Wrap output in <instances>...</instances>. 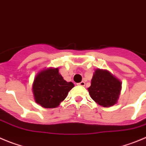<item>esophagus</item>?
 Returning <instances> with one entry per match:
<instances>
[{
	"label": "esophagus",
	"instance_id": "1",
	"mask_svg": "<svg viewBox=\"0 0 146 146\" xmlns=\"http://www.w3.org/2000/svg\"><path fill=\"white\" fill-rule=\"evenodd\" d=\"M78 84L79 85H80V86H84L85 85V82H83V81H82L81 82H80V83H78Z\"/></svg>",
	"mask_w": 146,
	"mask_h": 146
}]
</instances>
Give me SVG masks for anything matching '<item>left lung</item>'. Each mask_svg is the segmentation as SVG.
I'll use <instances>...</instances> for the list:
<instances>
[{"label": "left lung", "instance_id": "obj_1", "mask_svg": "<svg viewBox=\"0 0 146 146\" xmlns=\"http://www.w3.org/2000/svg\"><path fill=\"white\" fill-rule=\"evenodd\" d=\"M122 83L108 70H95L88 91L92 99L98 105L108 108L117 103Z\"/></svg>", "mask_w": 146, "mask_h": 146}]
</instances>
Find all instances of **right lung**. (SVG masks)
Returning a JSON list of instances; mask_svg holds the SVG:
<instances>
[{
  "instance_id": "add662e5",
  "label": "right lung",
  "mask_w": 146,
  "mask_h": 146,
  "mask_svg": "<svg viewBox=\"0 0 146 146\" xmlns=\"http://www.w3.org/2000/svg\"><path fill=\"white\" fill-rule=\"evenodd\" d=\"M74 87L67 82L59 73L58 68H48L38 72L32 86L34 100L45 108H54L66 98Z\"/></svg>"
}]
</instances>
